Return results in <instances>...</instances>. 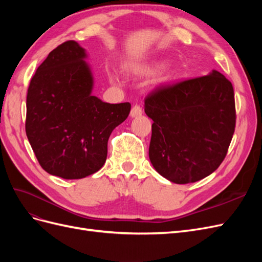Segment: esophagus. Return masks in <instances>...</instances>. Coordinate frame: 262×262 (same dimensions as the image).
I'll list each match as a JSON object with an SVG mask.
<instances>
[{
    "mask_svg": "<svg viewBox=\"0 0 262 262\" xmlns=\"http://www.w3.org/2000/svg\"><path fill=\"white\" fill-rule=\"evenodd\" d=\"M142 113H143V110H142V108L138 105L133 106L132 109H131V113H130V116L132 118H137V117H140L142 115Z\"/></svg>",
    "mask_w": 262,
    "mask_h": 262,
    "instance_id": "obj_1",
    "label": "esophagus"
}]
</instances>
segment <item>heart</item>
I'll return each mask as SVG.
<instances>
[{"instance_id":"b5f03b06","label":"heart","mask_w":262,"mask_h":262,"mask_svg":"<svg viewBox=\"0 0 262 262\" xmlns=\"http://www.w3.org/2000/svg\"><path fill=\"white\" fill-rule=\"evenodd\" d=\"M164 63H165L164 61H155V62H152V63H150V64H147V66L138 67L136 69V71H137V72H139V73H142V74H152V73H155L156 71H158L161 68H163L164 67ZM170 73L171 72L166 73L163 76L162 80L163 81H167L168 78L170 77ZM109 78H110V81H113L114 83L118 81L117 75L115 73H113V72L109 73Z\"/></svg>"}]
</instances>
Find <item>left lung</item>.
Listing matches in <instances>:
<instances>
[{
    "label": "left lung",
    "instance_id": "8db88e82",
    "mask_svg": "<svg viewBox=\"0 0 262 262\" xmlns=\"http://www.w3.org/2000/svg\"><path fill=\"white\" fill-rule=\"evenodd\" d=\"M152 124L148 156L173 184L201 180L216 170L235 131L233 85L216 70L157 87L144 100Z\"/></svg>",
    "mask_w": 262,
    "mask_h": 262
}]
</instances>
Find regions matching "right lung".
I'll list each match as a JSON object with an SVG mask.
<instances>
[{"mask_svg": "<svg viewBox=\"0 0 262 262\" xmlns=\"http://www.w3.org/2000/svg\"><path fill=\"white\" fill-rule=\"evenodd\" d=\"M87 57L76 41L60 45L28 87V141L41 167L63 179L85 178L104 166L110 134L131 109L129 102L108 104L94 96Z\"/></svg>", "mask_w": 262, "mask_h": 262, "instance_id": "right-lung-1", "label": "right lung"}]
</instances>
